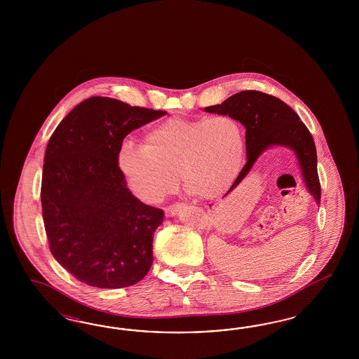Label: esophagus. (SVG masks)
<instances>
[{
	"label": "esophagus",
	"mask_w": 359,
	"mask_h": 359,
	"mask_svg": "<svg viewBox=\"0 0 359 359\" xmlns=\"http://www.w3.org/2000/svg\"><path fill=\"white\" fill-rule=\"evenodd\" d=\"M182 208H183V204H180V203H175L172 205H168V207L164 209L165 216H175V215H177V212H179Z\"/></svg>",
	"instance_id": "1"
}]
</instances>
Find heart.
<instances>
[{
  "instance_id": "heart-1",
  "label": "heart",
  "mask_w": 359,
  "mask_h": 359,
  "mask_svg": "<svg viewBox=\"0 0 359 359\" xmlns=\"http://www.w3.org/2000/svg\"><path fill=\"white\" fill-rule=\"evenodd\" d=\"M243 155V130L231 116L176 117L155 125L143 143L123 142L118 165L133 192L147 203L174 192L179 175L189 195L212 200L234 183Z\"/></svg>"
}]
</instances>
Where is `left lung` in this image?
Returning a JSON list of instances; mask_svg holds the SVG:
<instances>
[{
	"instance_id": "obj_1",
	"label": "left lung",
	"mask_w": 359,
	"mask_h": 359,
	"mask_svg": "<svg viewBox=\"0 0 359 359\" xmlns=\"http://www.w3.org/2000/svg\"><path fill=\"white\" fill-rule=\"evenodd\" d=\"M205 111L228 114L246 128L248 162L228 191L234 189L250 172L258 156L270 146H285L296 152L305 184L317 204L321 198V185L317 172V152L312 134L294 109L280 98L259 90H242L222 104L207 107Z\"/></svg>"
}]
</instances>
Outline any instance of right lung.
I'll return each mask as SVG.
<instances>
[{"label": "right lung", "mask_w": 359, "mask_h": 359, "mask_svg": "<svg viewBox=\"0 0 359 359\" xmlns=\"http://www.w3.org/2000/svg\"><path fill=\"white\" fill-rule=\"evenodd\" d=\"M165 114L110 97H89L55 129L44 154L42 215L55 259L77 280L123 288L152 264L163 210L131 195L118 165L125 137Z\"/></svg>", "instance_id": "obj_1"}]
</instances>
